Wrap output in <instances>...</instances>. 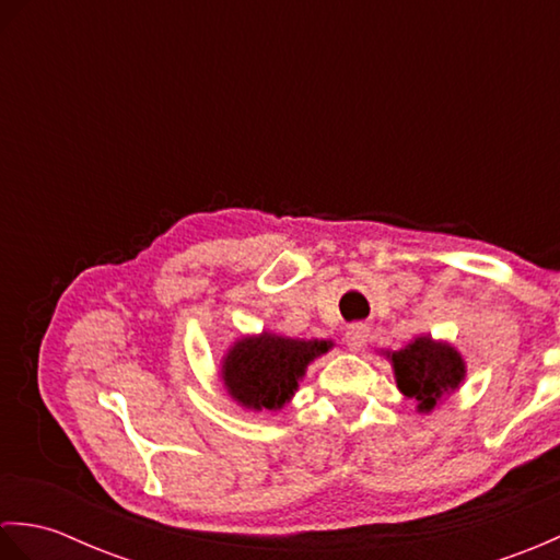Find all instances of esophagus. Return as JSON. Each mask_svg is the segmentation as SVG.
I'll list each match as a JSON object with an SVG mask.
<instances>
[{"label": "esophagus", "instance_id": "1", "mask_svg": "<svg viewBox=\"0 0 560 560\" xmlns=\"http://www.w3.org/2000/svg\"><path fill=\"white\" fill-rule=\"evenodd\" d=\"M368 337H371V329H368V327L361 325V323L349 325L347 335H343V339H347V347H349L351 351H361V349L365 347Z\"/></svg>", "mask_w": 560, "mask_h": 560}]
</instances>
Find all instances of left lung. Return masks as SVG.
Here are the masks:
<instances>
[{"instance_id": "obj_1", "label": "left lung", "mask_w": 560, "mask_h": 560, "mask_svg": "<svg viewBox=\"0 0 560 560\" xmlns=\"http://www.w3.org/2000/svg\"><path fill=\"white\" fill-rule=\"evenodd\" d=\"M397 385L404 395L419 401L421 411H431L445 392L455 389L464 377V363L447 343L421 337L407 349L392 353Z\"/></svg>"}]
</instances>
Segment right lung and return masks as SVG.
<instances>
[{"instance_id":"right-lung-1","label":"right lung","mask_w":560,"mask_h":560,"mask_svg":"<svg viewBox=\"0 0 560 560\" xmlns=\"http://www.w3.org/2000/svg\"><path fill=\"white\" fill-rule=\"evenodd\" d=\"M329 349V341H299L261 335L243 339L223 361V383L231 397L249 409H281L299 387L307 363Z\"/></svg>"}]
</instances>
